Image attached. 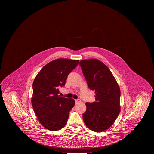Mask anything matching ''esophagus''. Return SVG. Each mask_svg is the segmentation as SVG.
Segmentation results:
<instances>
[{"label":"esophagus","instance_id":"esophagus-1","mask_svg":"<svg viewBox=\"0 0 154 154\" xmlns=\"http://www.w3.org/2000/svg\"><path fill=\"white\" fill-rule=\"evenodd\" d=\"M80 101V100H79V99H76L75 100V102H76V103H77L78 102H79Z\"/></svg>","mask_w":154,"mask_h":154}]
</instances>
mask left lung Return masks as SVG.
I'll return each instance as SVG.
<instances>
[{
	"mask_svg": "<svg viewBox=\"0 0 154 154\" xmlns=\"http://www.w3.org/2000/svg\"><path fill=\"white\" fill-rule=\"evenodd\" d=\"M79 65L88 88L96 93V101L86 103L84 122L93 131H104L114 124L120 113L119 86L111 71L101 61L85 60L80 61Z\"/></svg>",
	"mask_w": 154,
	"mask_h": 154,
	"instance_id": "left-lung-1",
	"label": "left lung"
}]
</instances>
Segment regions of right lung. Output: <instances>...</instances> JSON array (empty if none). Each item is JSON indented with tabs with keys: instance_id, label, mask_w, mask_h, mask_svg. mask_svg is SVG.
Masks as SVG:
<instances>
[{
	"instance_id": "add662e5",
	"label": "right lung",
	"mask_w": 154,
	"mask_h": 154,
	"mask_svg": "<svg viewBox=\"0 0 154 154\" xmlns=\"http://www.w3.org/2000/svg\"><path fill=\"white\" fill-rule=\"evenodd\" d=\"M78 63L79 60L57 59L44 66L34 79L32 104L38 120L48 130L58 131L66 124L75 102L58 96V88L65 85Z\"/></svg>"
}]
</instances>
